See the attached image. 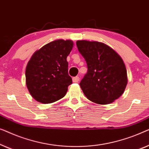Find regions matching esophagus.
I'll list each match as a JSON object with an SVG mask.
<instances>
[{"instance_id": "esophagus-1", "label": "esophagus", "mask_w": 149, "mask_h": 149, "mask_svg": "<svg viewBox=\"0 0 149 149\" xmlns=\"http://www.w3.org/2000/svg\"><path fill=\"white\" fill-rule=\"evenodd\" d=\"M79 80V77L78 76H75L74 77H73V82L77 83L78 82Z\"/></svg>"}]
</instances>
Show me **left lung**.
<instances>
[{"mask_svg": "<svg viewBox=\"0 0 149 149\" xmlns=\"http://www.w3.org/2000/svg\"><path fill=\"white\" fill-rule=\"evenodd\" d=\"M77 49L87 63L88 72L79 85L88 99L95 103H111L120 97L127 83L122 58L105 44L77 40Z\"/></svg>", "mask_w": 149, "mask_h": 149, "instance_id": "1", "label": "left lung"}]
</instances>
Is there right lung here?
<instances>
[{"mask_svg":"<svg viewBox=\"0 0 149 149\" xmlns=\"http://www.w3.org/2000/svg\"><path fill=\"white\" fill-rule=\"evenodd\" d=\"M74 42L59 39L47 44L33 53L26 69L29 93L38 102L51 103L64 97L72 79L68 74L67 57Z\"/></svg>","mask_w":149,"mask_h":149,"instance_id":"add662e5","label":"right lung"}]
</instances>
